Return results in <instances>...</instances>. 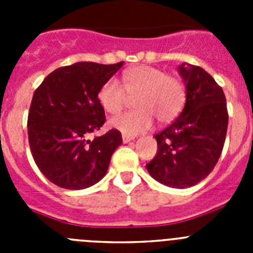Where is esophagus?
I'll return each mask as SVG.
<instances>
[{"label": "esophagus", "instance_id": "1", "mask_svg": "<svg viewBox=\"0 0 253 253\" xmlns=\"http://www.w3.org/2000/svg\"><path fill=\"white\" fill-rule=\"evenodd\" d=\"M134 138L133 137H129V135H123V142L124 143H129V142H131V140H133Z\"/></svg>", "mask_w": 253, "mask_h": 253}]
</instances>
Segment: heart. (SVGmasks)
I'll return each instance as SVG.
<instances>
[{
    "label": "heart",
    "instance_id": "obj_1",
    "mask_svg": "<svg viewBox=\"0 0 253 253\" xmlns=\"http://www.w3.org/2000/svg\"><path fill=\"white\" fill-rule=\"evenodd\" d=\"M129 97H134L137 110L124 113L110 120L111 128L126 135H135L148 130L153 116L160 123L172 120L184 102V88L177 78L167 76L158 68L138 66L125 71L122 84L116 80L105 82L97 99L109 114L119 113Z\"/></svg>",
    "mask_w": 253,
    "mask_h": 253
}]
</instances>
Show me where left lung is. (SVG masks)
Wrapping results in <instances>:
<instances>
[{
  "label": "left lung",
  "mask_w": 253,
  "mask_h": 253,
  "mask_svg": "<svg viewBox=\"0 0 253 253\" xmlns=\"http://www.w3.org/2000/svg\"><path fill=\"white\" fill-rule=\"evenodd\" d=\"M186 101L177 119L156 134L157 153L146 165L156 181L176 189L191 187L213 171L222 154L228 111L222 87L202 67L178 66Z\"/></svg>",
  "instance_id": "1"
}]
</instances>
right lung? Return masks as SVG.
Returning <instances> with one entry per match:
<instances>
[{
  "instance_id": "add662e5",
  "label": "right lung",
  "mask_w": 253,
  "mask_h": 253,
  "mask_svg": "<svg viewBox=\"0 0 253 253\" xmlns=\"http://www.w3.org/2000/svg\"><path fill=\"white\" fill-rule=\"evenodd\" d=\"M123 64L77 62L49 73L35 90L28 116L29 146L42 173L57 186L82 190L106 175L122 134L111 129L92 140L87 137L106 120L97 93Z\"/></svg>"
}]
</instances>
